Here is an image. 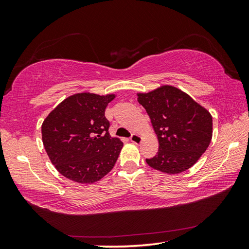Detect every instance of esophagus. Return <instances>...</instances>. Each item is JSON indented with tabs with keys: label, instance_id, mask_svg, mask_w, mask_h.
Returning <instances> with one entry per match:
<instances>
[{
	"label": "esophagus",
	"instance_id": "34e87169",
	"mask_svg": "<svg viewBox=\"0 0 249 249\" xmlns=\"http://www.w3.org/2000/svg\"><path fill=\"white\" fill-rule=\"evenodd\" d=\"M130 141L135 144H139V143H141L142 138H141V136H139L138 134H133L130 137Z\"/></svg>",
	"mask_w": 249,
	"mask_h": 249
}]
</instances>
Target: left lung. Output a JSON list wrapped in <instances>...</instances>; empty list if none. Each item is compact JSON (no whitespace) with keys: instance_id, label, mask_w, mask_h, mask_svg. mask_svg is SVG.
<instances>
[{"instance_id":"left-lung-1","label":"left lung","mask_w":249,"mask_h":249,"mask_svg":"<svg viewBox=\"0 0 249 249\" xmlns=\"http://www.w3.org/2000/svg\"><path fill=\"white\" fill-rule=\"evenodd\" d=\"M157 135V154L145 161L158 171L177 174L193 167L208 149L213 133L212 115L202 106L171 86L139 93Z\"/></svg>"}]
</instances>
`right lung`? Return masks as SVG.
<instances>
[{"label": "right lung", "mask_w": 249, "mask_h": 249, "mask_svg": "<svg viewBox=\"0 0 249 249\" xmlns=\"http://www.w3.org/2000/svg\"><path fill=\"white\" fill-rule=\"evenodd\" d=\"M114 97L113 94H75L47 116L41 125L43 143L62 176L89 184L113 168L123 142L110 136L105 110Z\"/></svg>", "instance_id": "right-lung-1"}]
</instances>
